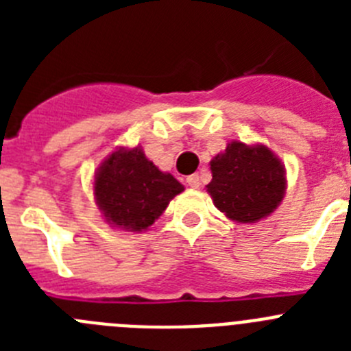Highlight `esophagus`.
Here are the masks:
<instances>
[{"mask_svg": "<svg viewBox=\"0 0 351 351\" xmlns=\"http://www.w3.org/2000/svg\"><path fill=\"white\" fill-rule=\"evenodd\" d=\"M186 182H188V186H191V188H198V186H200V178H198L197 173H193V176H188V178H186Z\"/></svg>", "mask_w": 351, "mask_h": 351, "instance_id": "obj_1", "label": "esophagus"}]
</instances>
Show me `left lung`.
I'll return each instance as SVG.
<instances>
[{"mask_svg":"<svg viewBox=\"0 0 351 351\" xmlns=\"http://www.w3.org/2000/svg\"><path fill=\"white\" fill-rule=\"evenodd\" d=\"M206 186L214 206L237 223H256L274 213L287 190L285 167L265 145L230 142L210 160Z\"/></svg>","mask_w":351,"mask_h":351,"instance_id":"8db88e82","label":"left lung"}]
</instances>
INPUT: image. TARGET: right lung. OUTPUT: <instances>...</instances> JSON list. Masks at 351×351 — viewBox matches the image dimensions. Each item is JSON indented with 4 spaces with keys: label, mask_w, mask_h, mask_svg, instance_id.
Returning <instances> with one entry per match:
<instances>
[{
    "label": "right lung",
    "mask_w": 351,
    "mask_h": 351,
    "mask_svg": "<svg viewBox=\"0 0 351 351\" xmlns=\"http://www.w3.org/2000/svg\"><path fill=\"white\" fill-rule=\"evenodd\" d=\"M182 190L141 147L114 151L95 176V198L105 219L128 232L147 230Z\"/></svg>",
    "instance_id": "right-lung-1"
}]
</instances>
